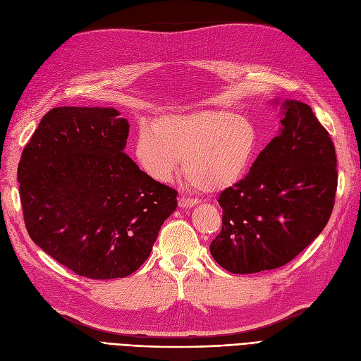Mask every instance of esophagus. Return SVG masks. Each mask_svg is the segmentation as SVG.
<instances>
[{
	"label": "esophagus",
	"mask_w": 361,
	"mask_h": 361,
	"mask_svg": "<svg viewBox=\"0 0 361 361\" xmlns=\"http://www.w3.org/2000/svg\"><path fill=\"white\" fill-rule=\"evenodd\" d=\"M197 200H192V199H187V197H180L179 199V206L183 207V209H188V207H192L197 204Z\"/></svg>",
	"instance_id": "obj_1"
}]
</instances>
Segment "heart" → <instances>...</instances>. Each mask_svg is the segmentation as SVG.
Wrapping results in <instances>:
<instances>
[{
  "label": "heart",
  "instance_id": "obj_1",
  "mask_svg": "<svg viewBox=\"0 0 361 361\" xmlns=\"http://www.w3.org/2000/svg\"><path fill=\"white\" fill-rule=\"evenodd\" d=\"M259 146V129L253 120L202 108L164 114L154 125H141L134 154L140 167L157 182H170L183 159L190 182L215 191L244 176Z\"/></svg>",
  "mask_w": 361,
  "mask_h": 361
}]
</instances>
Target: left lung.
I'll return each instance as SVG.
<instances>
[{
  "mask_svg": "<svg viewBox=\"0 0 361 361\" xmlns=\"http://www.w3.org/2000/svg\"><path fill=\"white\" fill-rule=\"evenodd\" d=\"M272 102L283 116L279 135L247 176L218 197L223 227L209 248L233 274L286 265L319 236L333 212L337 159L329 133L307 104Z\"/></svg>",
  "mask_w": 361,
  "mask_h": 361,
  "instance_id": "1",
  "label": "left lung"
}]
</instances>
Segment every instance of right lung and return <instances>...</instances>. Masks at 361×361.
Listing matches in <instances>:
<instances>
[{"mask_svg":"<svg viewBox=\"0 0 361 361\" xmlns=\"http://www.w3.org/2000/svg\"><path fill=\"white\" fill-rule=\"evenodd\" d=\"M116 108L59 106L43 116L18 166L30 238L94 280L122 279L149 257L178 192L125 154L129 123Z\"/></svg>","mask_w":361,"mask_h":361,"instance_id":"1","label":"right lung"}]
</instances>
